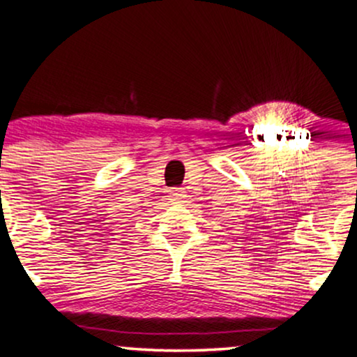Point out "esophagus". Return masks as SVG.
<instances>
[{
  "label": "esophagus",
  "instance_id": "34e87169",
  "mask_svg": "<svg viewBox=\"0 0 357 357\" xmlns=\"http://www.w3.org/2000/svg\"><path fill=\"white\" fill-rule=\"evenodd\" d=\"M184 191H181V190H178V188H176V190H173L169 192V199L173 203H183V199H184Z\"/></svg>",
  "mask_w": 357,
  "mask_h": 357
}]
</instances>
